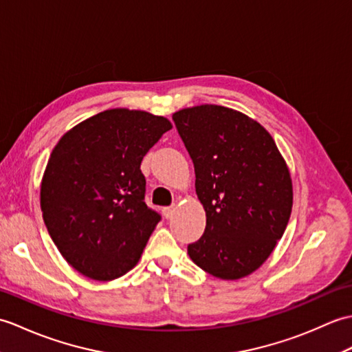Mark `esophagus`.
<instances>
[{"label":"esophagus","instance_id":"34e87169","mask_svg":"<svg viewBox=\"0 0 352 352\" xmlns=\"http://www.w3.org/2000/svg\"><path fill=\"white\" fill-rule=\"evenodd\" d=\"M175 212H176V206H167V208L162 209V214H164V217L167 218V220H168V218L173 217Z\"/></svg>","mask_w":352,"mask_h":352}]
</instances>
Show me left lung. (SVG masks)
Returning <instances> with one entry per match:
<instances>
[{"label": "left lung", "mask_w": 352, "mask_h": 352, "mask_svg": "<svg viewBox=\"0 0 352 352\" xmlns=\"http://www.w3.org/2000/svg\"><path fill=\"white\" fill-rule=\"evenodd\" d=\"M194 162L206 212L191 261L221 280L247 277L274 252L292 212V177L259 122L228 107L201 104L173 114Z\"/></svg>", "instance_id": "1"}]
</instances>
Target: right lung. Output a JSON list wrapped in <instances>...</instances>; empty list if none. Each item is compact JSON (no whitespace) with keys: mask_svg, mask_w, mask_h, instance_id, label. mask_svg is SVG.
Returning <instances> with one entry per match:
<instances>
[{"mask_svg":"<svg viewBox=\"0 0 352 352\" xmlns=\"http://www.w3.org/2000/svg\"><path fill=\"white\" fill-rule=\"evenodd\" d=\"M173 124L113 108L75 124L43 171L41 209L54 244L82 276L110 282L135 267L161 217L144 203L143 156Z\"/></svg>","mask_w":352,"mask_h":352,"instance_id":"add662e5","label":"right lung"}]
</instances>
